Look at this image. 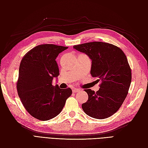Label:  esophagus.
<instances>
[{
	"label": "esophagus",
	"mask_w": 148,
	"mask_h": 148,
	"mask_svg": "<svg viewBox=\"0 0 148 148\" xmlns=\"http://www.w3.org/2000/svg\"><path fill=\"white\" fill-rule=\"evenodd\" d=\"M72 91H73V92H74V93H75V92H78L80 91V89H78V88H73V89H72Z\"/></svg>",
	"instance_id": "obj_1"
}]
</instances>
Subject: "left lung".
Listing matches in <instances>:
<instances>
[{"mask_svg":"<svg viewBox=\"0 0 148 148\" xmlns=\"http://www.w3.org/2000/svg\"><path fill=\"white\" fill-rule=\"evenodd\" d=\"M91 60V75L101 81L96 92L84 89L88 100L82 104L89 117L104 119L114 114L126 98L132 82V71L123 52L113 44L91 42L74 46Z\"/></svg>","mask_w":148,"mask_h":148,"instance_id":"1","label":"left lung"}]
</instances>
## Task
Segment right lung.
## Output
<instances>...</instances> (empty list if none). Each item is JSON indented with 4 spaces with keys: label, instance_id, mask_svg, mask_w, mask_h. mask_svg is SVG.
Segmentation results:
<instances>
[{
    "label": "right lung",
    "instance_id": "1",
    "mask_svg": "<svg viewBox=\"0 0 148 148\" xmlns=\"http://www.w3.org/2000/svg\"><path fill=\"white\" fill-rule=\"evenodd\" d=\"M68 47L41 44L30 50L22 59L16 83L18 95L26 110L40 120H51L59 115L72 91L53 86L59 70L56 58Z\"/></svg>",
    "mask_w": 148,
    "mask_h": 148
}]
</instances>
